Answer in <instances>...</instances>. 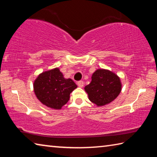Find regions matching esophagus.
I'll return each mask as SVG.
<instances>
[{
  "label": "esophagus",
  "instance_id": "obj_1",
  "mask_svg": "<svg viewBox=\"0 0 157 157\" xmlns=\"http://www.w3.org/2000/svg\"><path fill=\"white\" fill-rule=\"evenodd\" d=\"M78 86H79V87H83L84 86V82H83V81H79V82H78Z\"/></svg>",
  "mask_w": 157,
  "mask_h": 157
}]
</instances>
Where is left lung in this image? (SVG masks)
I'll use <instances>...</instances> for the list:
<instances>
[{
	"label": "left lung",
	"instance_id": "8db88e82",
	"mask_svg": "<svg viewBox=\"0 0 157 157\" xmlns=\"http://www.w3.org/2000/svg\"><path fill=\"white\" fill-rule=\"evenodd\" d=\"M91 82L85 86L91 102L103 106L112 102L121 91L120 78L115 73L105 69H98L92 75Z\"/></svg>",
	"mask_w": 157,
	"mask_h": 157
}]
</instances>
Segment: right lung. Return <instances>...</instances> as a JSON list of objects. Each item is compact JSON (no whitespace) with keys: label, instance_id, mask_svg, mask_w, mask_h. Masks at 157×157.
<instances>
[{"label":"right lung","instance_id":"1","mask_svg":"<svg viewBox=\"0 0 157 157\" xmlns=\"http://www.w3.org/2000/svg\"><path fill=\"white\" fill-rule=\"evenodd\" d=\"M78 86L71 79H65L59 68L41 73L34 82L36 98L47 107L60 109L70 98V94Z\"/></svg>","mask_w":157,"mask_h":157}]
</instances>
